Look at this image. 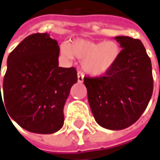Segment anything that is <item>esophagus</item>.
Masks as SVG:
<instances>
[{
  "instance_id": "1",
  "label": "esophagus",
  "mask_w": 160,
  "mask_h": 160,
  "mask_svg": "<svg viewBox=\"0 0 160 160\" xmlns=\"http://www.w3.org/2000/svg\"><path fill=\"white\" fill-rule=\"evenodd\" d=\"M83 80H84V75L82 74L81 72H78V82L82 83Z\"/></svg>"
}]
</instances>
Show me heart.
Returning a JSON list of instances; mask_svg holds the SVG:
<instances>
[{
  "mask_svg": "<svg viewBox=\"0 0 160 160\" xmlns=\"http://www.w3.org/2000/svg\"><path fill=\"white\" fill-rule=\"evenodd\" d=\"M65 57H74L81 60V68L88 74L102 76L107 73L118 61L120 48L113 41L94 42L75 39L66 45L61 46Z\"/></svg>",
  "mask_w": 160,
  "mask_h": 160,
  "instance_id": "b5f03b06",
  "label": "heart"
}]
</instances>
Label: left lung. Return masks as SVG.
Wrapping results in <instances>:
<instances>
[{"label": "left lung", "mask_w": 160, "mask_h": 160, "mask_svg": "<svg viewBox=\"0 0 160 160\" xmlns=\"http://www.w3.org/2000/svg\"><path fill=\"white\" fill-rule=\"evenodd\" d=\"M122 50L105 76L84 78L93 116L102 128L121 130L145 111L153 91L152 62L140 40L117 36Z\"/></svg>", "instance_id": "8db88e82"}]
</instances>
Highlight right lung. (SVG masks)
I'll list each match as a JSON object with an SVG mask.
<instances>
[{
    "mask_svg": "<svg viewBox=\"0 0 160 160\" xmlns=\"http://www.w3.org/2000/svg\"><path fill=\"white\" fill-rule=\"evenodd\" d=\"M59 53L58 42L48 32L33 33L20 42L7 60L4 107L8 118L32 133L53 134L63 127V106L78 78L73 67L58 66Z\"/></svg>",
    "mask_w": 160,
    "mask_h": 160,
    "instance_id": "add662e5",
    "label": "right lung"
}]
</instances>
